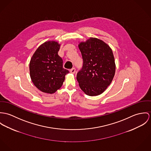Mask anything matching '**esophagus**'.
I'll list each match as a JSON object with an SVG mask.
<instances>
[{
  "label": "esophagus",
  "mask_w": 151,
  "mask_h": 151,
  "mask_svg": "<svg viewBox=\"0 0 151 151\" xmlns=\"http://www.w3.org/2000/svg\"><path fill=\"white\" fill-rule=\"evenodd\" d=\"M70 73H75V72H76L75 68H72L70 70Z\"/></svg>",
  "instance_id": "obj_1"
}]
</instances>
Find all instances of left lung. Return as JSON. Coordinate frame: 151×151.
Returning <instances> with one entry per match:
<instances>
[{
	"instance_id": "left-lung-1",
	"label": "left lung",
	"mask_w": 151,
	"mask_h": 151,
	"mask_svg": "<svg viewBox=\"0 0 151 151\" xmlns=\"http://www.w3.org/2000/svg\"><path fill=\"white\" fill-rule=\"evenodd\" d=\"M83 58V66L76 79L81 88L88 96L102 93L112 81L115 73L114 54L103 41L90 37L79 45Z\"/></svg>"
}]
</instances>
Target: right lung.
I'll return each mask as SVG.
<instances>
[{
  "mask_svg": "<svg viewBox=\"0 0 151 151\" xmlns=\"http://www.w3.org/2000/svg\"><path fill=\"white\" fill-rule=\"evenodd\" d=\"M60 45L55 41L40 45L31 59L30 76L34 85L41 91L52 94L59 89L69 70L63 68V59L58 55Z\"/></svg>",
  "mask_w": 151,
  "mask_h": 151,
  "instance_id": "1",
  "label": "right lung"
}]
</instances>
